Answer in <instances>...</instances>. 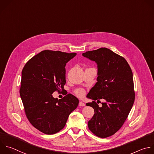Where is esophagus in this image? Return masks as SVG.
Here are the masks:
<instances>
[{"mask_svg":"<svg viewBox=\"0 0 154 154\" xmlns=\"http://www.w3.org/2000/svg\"><path fill=\"white\" fill-rule=\"evenodd\" d=\"M79 106H85V104L84 103H83L82 101H80L79 103Z\"/></svg>","mask_w":154,"mask_h":154,"instance_id":"esophagus-1","label":"esophagus"}]
</instances>
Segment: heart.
<instances>
[{
	"instance_id": "obj_1",
	"label": "heart",
	"mask_w": 154,
	"mask_h": 154,
	"mask_svg": "<svg viewBox=\"0 0 154 154\" xmlns=\"http://www.w3.org/2000/svg\"><path fill=\"white\" fill-rule=\"evenodd\" d=\"M75 94L78 96V97H83L85 94V91L83 89H82V88H79V89H76L75 91H74Z\"/></svg>"
}]
</instances>
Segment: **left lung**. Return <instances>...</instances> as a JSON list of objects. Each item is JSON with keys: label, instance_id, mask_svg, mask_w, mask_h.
I'll list each match as a JSON object with an SVG mask.
<instances>
[{"label": "left lung", "instance_id": "obj_1", "mask_svg": "<svg viewBox=\"0 0 154 154\" xmlns=\"http://www.w3.org/2000/svg\"><path fill=\"white\" fill-rule=\"evenodd\" d=\"M82 56L94 61L98 68L97 82L86 96L94 100L86 105L95 112L88 128L96 136L106 138L121 128L134 103L132 72L124 57L106 48L86 51ZM100 99L106 101L101 107L94 101Z\"/></svg>", "mask_w": 154, "mask_h": 154}]
</instances>
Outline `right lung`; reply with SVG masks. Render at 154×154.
<instances>
[{
	"instance_id": "obj_1",
	"label": "right lung",
	"mask_w": 154,
	"mask_h": 154,
	"mask_svg": "<svg viewBox=\"0 0 154 154\" xmlns=\"http://www.w3.org/2000/svg\"><path fill=\"white\" fill-rule=\"evenodd\" d=\"M76 54L44 50L29 59L22 69L20 95L26 116L45 134L62 130L79 105V99L71 94L59 100L53 97L54 92L64 89L66 64Z\"/></svg>"
}]
</instances>
